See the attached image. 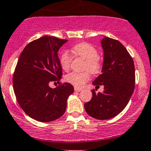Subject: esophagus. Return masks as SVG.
Returning a JSON list of instances; mask_svg holds the SVG:
<instances>
[{"label": "esophagus", "mask_w": 151, "mask_h": 151, "mask_svg": "<svg viewBox=\"0 0 151 151\" xmlns=\"http://www.w3.org/2000/svg\"><path fill=\"white\" fill-rule=\"evenodd\" d=\"M74 90H75V91H77V92H79V91H81V88H78V87H76V86H75L74 87Z\"/></svg>", "instance_id": "esophagus-1"}]
</instances>
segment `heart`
<instances>
[{
    "instance_id": "b5f03b06",
    "label": "heart",
    "mask_w": 151,
    "mask_h": 151,
    "mask_svg": "<svg viewBox=\"0 0 151 151\" xmlns=\"http://www.w3.org/2000/svg\"><path fill=\"white\" fill-rule=\"evenodd\" d=\"M72 52L76 57L85 60L83 69L88 70L92 74L99 73L102 69V62L98 57V51L91 43H78L72 48ZM72 57L67 52H63L60 57V64L63 70L68 71L70 68ZM88 70L83 72H71L65 76V81L76 87H82L91 78Z\"/></svg>"
}]
</instances>
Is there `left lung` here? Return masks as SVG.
Wrapping results in <instances>:
<instances>
[{"instance_id":"obj_1","label":"left lung","mask_w":151,"mask_h":151,"mask_svg":"<svg viewBox=\"0 0 151 151\" xmlns=\"http://www.w3.org/2000/svg\"><path fill=\"white\" fill-rule=\"evenodd\" d=\"M104 51L102 74L93 85L104 86V91L96 94L84 104L86 113L99 120L115 117L125 108L134 89L135 70L132 57L121 42L105 37L101 41Z\"/></svg>"}]
</instances>
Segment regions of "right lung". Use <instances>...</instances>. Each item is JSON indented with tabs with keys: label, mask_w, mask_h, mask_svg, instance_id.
Instances as JSON below:
<instances>
[{
	"label": "right lung",
	"mask_w": 151,
	"mask_h": 151,
	"mask_svg": "<svg viewBox=\"0 0 151 151\" xmlns=\"http://www.w3.org/2000/svg\"><path fill=\"white\" fill-rule=\"evenodd\" d=\"M68 40L53 36L41 37L31 41L20 54L13 76L17 100L24 113L41 122L61 117L67 108V99L74 88L61 83L63 68L57 52ZM51 82L60 85L52 89Z\"/></svg>",
	"instance_id": "right-lung-1"
}]
</instances>
